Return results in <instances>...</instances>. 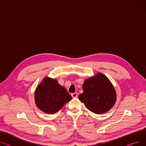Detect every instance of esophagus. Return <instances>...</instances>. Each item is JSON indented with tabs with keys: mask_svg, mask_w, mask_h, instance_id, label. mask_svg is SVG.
<instances>
[{
	"mask_svg": "<svg viewBox=\"0 0 146 146\" xmlns=\"http://www.w3.org/2000/svg\"><path fill=\"white\" fill-rule=\"evenodd\" d=\"M71 96H72V98H76L77 97H78V94H77V93H73V94H71Z\"/></svg>",
	"mask_w": 146,
	"mask_h": 146,
	"instance_id": "1",
	"label": "esophagus"
}]
</instances>
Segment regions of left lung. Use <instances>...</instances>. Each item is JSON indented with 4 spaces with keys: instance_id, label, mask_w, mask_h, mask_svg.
I'll return each mask as SVG.
<instances>
[{
    "instance_id": "1",
    "label": "left lung",
    "mask_w": 146,
    "mask_h": 146,
    "mask_svg": "<svg viewBox=\"0 0 146 146\" xmlns=\"http://www.w3.org/2000/svg\"><path fill=\"white\" fill-rule=\"evenodd\" d=\"M82 89L83 93L80 94L79 99L94 113L104 114L115 103L117 95L113 85L101 72L85 80Z\"/></svg>"
}]
</instances>
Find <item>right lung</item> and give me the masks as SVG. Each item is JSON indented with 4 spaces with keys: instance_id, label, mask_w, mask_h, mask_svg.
Listing matches in <instances>:
<instances>
[{
    "instance_id": "1",
    "label": "right lung",
    "mask_w": 146,
    "mask_h": 146,
    "mask_svg": "<svg viewBox=\"0 0 146 146\" xmlns=\"http://www.w3.org/2000/svg\"><path fill=\"white\" fill-rule=\"evenodd\" d=\"M71 100L72 97L65 88L59 85L56 80L48 76L43 79L35 92L36 106L47 114H55Z\"/></svg>"
}]
</instances>
